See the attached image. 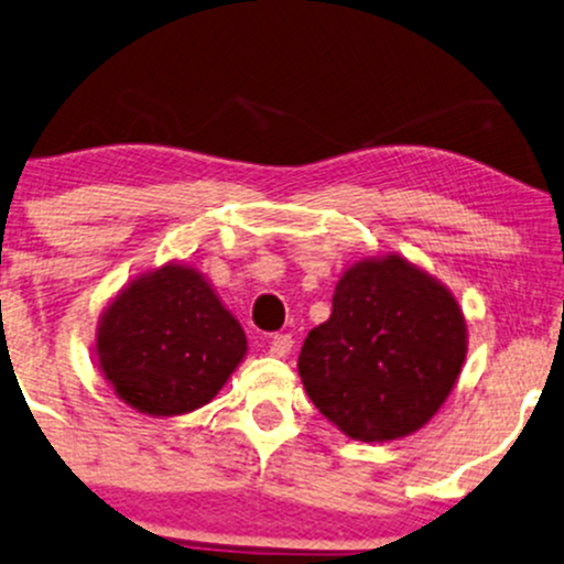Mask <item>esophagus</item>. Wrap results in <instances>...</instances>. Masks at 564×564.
<instances>
[{
    "instance_id": "esophagus-1",
    "label": "esophagus",
    "mask_w": 564,
    "mask_h": 564,
    "mask_svg": "<svg viewBox=\"0 0 564 564\" xmlns=\"http://www.w3.org/2000/svg\"><path fill=\"white\" fill-rule=\"evenodd\" d=\"M291 346H294V338H291L289 333H278V335H273V340H270V356L283 359V356H289Z\"/></svg>"
}]
</instances>
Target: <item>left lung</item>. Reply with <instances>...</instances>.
<instances>
[{
	"label": "left lung",
	"instance_id": "obj_1",
	"mask_svg": "<svg viewBox=\"0 0 564 564\" xmlns=\"http://www.w3.org/2000/svg\"><path fill=\"white\" fill-rule=\"evenodd\" d=\"M466 351V317L453 291L393 252L344 270L330 319L306 335L299 377L348 437L390 442L442 409Z\"/></svg>",
	"mask_w": 564,
	"mask_h": 564
}]
</instances>
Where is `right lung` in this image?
<instances>
[{"mask_svg":"<svg viewBox=\"0 0 564 564\" xmlns=\"http://www.w3.org/2000/svg\"><path fill=\"white\" fill-rule=\"evenodd\" d=\"M98 369L148 416H182L220 393L247 335L197 268L171 260L134 275L96 327Z\"/></svg>","mask_w":564,"mask_h":564,"instance_id":"obj_1","label":"right lung"}]
</instances>
